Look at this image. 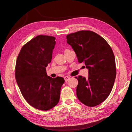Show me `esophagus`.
<instances>
[{"instance_id": "1", "label": "esophagus", "mask_w": 132, "mask_h": 132, "mask_svg": "<svg viewBox=\"0 0 132 132\" xmlns=\"http://www.w3.org/2000/svg\"><path fill=\"white\" fill-rule=\"evenodd\" d=\"M70 77H69V76H65V77H64V80H65V82H67L70 79Z\"/></svg>"}]
</instances>
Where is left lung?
Here are the masks:
<instances>
[{
	"instance_id": "obj_1",
	"label": "left lung",
	"mask_w": 132,
	"mask_h": 132,
	"mask_svg": "<svg viewBox=\"0 0 132 132\" xmlns=\"http://www.w3.org/2000/svg\"><path fill=\"white\" fill-rule=\"evenodd\" d=\"M67 43L77 54L78 62L89 69L87 79H78L77 95L79 101L94 107L104 101L113 88L116 76L114 55L109 44L97 34L82 30L67 36Z\"/></svg>"
}]
</instances>
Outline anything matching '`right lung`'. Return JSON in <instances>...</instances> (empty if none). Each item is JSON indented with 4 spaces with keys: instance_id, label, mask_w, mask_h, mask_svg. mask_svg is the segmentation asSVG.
<instances>
[{
    "instance_id": "right-lung-1",
    "label": "right lung",
    "mask_w": 132,
    "mask_h": 132,
    "mask_svg": "<svg viewBox=\"0 0 132 132\" xmlns=\"http://www.w3.org/2000/svg\"><path fill=\"white\" fill-rule=\"evenodd\" d=\"M55 38L38 35L23 45L15 65V78L23 97L35 109L47 111L57 105L64 79L47 75Z\"/></svg>"
}]
</instances>
